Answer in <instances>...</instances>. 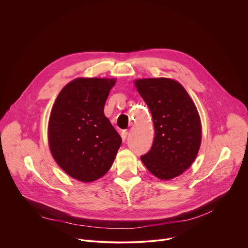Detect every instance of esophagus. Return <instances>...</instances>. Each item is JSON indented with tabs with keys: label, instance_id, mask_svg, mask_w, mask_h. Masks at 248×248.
Here are the masks:
<instances>
[{
	"label": "esophagus",
	"instance_id": "1",
	"mask_svg": "<svg viewBox=\"0 0 248 248\" xmlns=\"http://www.w3.org/2000/svg\"><path fill=\"white\" fill-rule=\"evenodd\" d=\"M127 134H128V132H127L126 130H123V131H122V134H121V135H122V139H123L124 141L126 139Z\"/></svg>",
	"mask_w": 248,
	"mask_h": 248
}]
</instances>
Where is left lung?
<instances>
[{
    "mask_svg": "<svg viewBox=\"0 0 248 248\" xmlns=\"http://www.w3.org/2000/svg\"><path fill=\"white\" fill-rule=\"evenodd\" d=\"M134 85L152 114L155 130L152 147L141 161L156 178L172 180L192 165L201 145L196 106L185 87L171 78H138Z\"/></svg>",
    "mask_w": 248,
    "mask_h": 248,
    "instance_id": "8db88e82",
    "label": "left lung"
}]
</instances>
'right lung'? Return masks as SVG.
I'll return each mask as SVG.
<instances>
[{"label": "right lung", "instance_id": "obj_1", "mask_svg": "<svg viewBox=\"0 0 248 248\" xmlns=\"http://www.w3.org/2000/svg\"><path fill=\"white\" fill-rule=\"evenodd\" d=\"M116 78H78L59 93L51 110L48 142L51 154L70 178L92 183L112 167L122 137L104 115Z\"/></svg>", "mask_w": 248, "mask_h": 248}]
</instances>
